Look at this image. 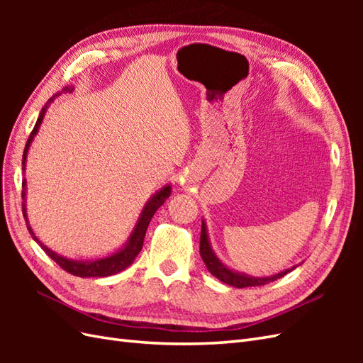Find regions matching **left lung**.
Masks as SVG:
<instances>
[{"label": "left lung", "mask_w": 363, "mask_h": 363, "mask_svg": "<svg viewBox=\"0 0 363 363\" xmlns=\"http://www.w3.org/2000/svg\"><path fill=\"white\" fill-rule=\"evenodd\" d=\"M200 255L203 262L206 263V267L208 269V272L215 276L218 280H221L223 283L230 284V286H235V288H250V286H263V284H267L269 281H276L277 279H281L284 274H288L291 269L283 271L280 274H276V276H271V277H262V279H256V277H248L245 274H239L235 272L232 269H228L225 265H223L219 259L213 255V251L208 245V239H207V232H206V224L203 221L201 224V236H200Z\"/></svg>", "instance_id": "obj_1"}]
</instances>
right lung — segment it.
Instances as JSON below:
<instances>
[{"instance_id": "right-lung-1", "label": "right lung", "mask_w": 363, "mask_h": 363, "mask_svg": "<svg viewBox=\"0 0 363 363\" xmlns=\"http://www.w3.org/2000/svg\"><path fill=\"white\" fill-rule=\"evenodd\" d=\"M65 91H69L71 92L72 89H69V87H68V89H65ZM51 101H52V98L45 104V107L42 108L40 115H39V118L36 121V125H35V128L31 130L30 138H28L27 144H26L24 155H23V164H24V167H26V157H27L28 147L31 144L33 138H35V135L38 133V128H39V125L42 123L43 115H45L47 107H48V104ZM169 194H171V186H164V188L160 192H157L155 196H152V199L145 204L144 211H142V213H140V216L138 219V224H136V227L133 230V233H131L127 245L124 248H121L118 252H115V255L108 256V257H104V259L82 262V260H71V259H67V257H62V256L57 255V252L51 251L48 247H45L42 242H39V239L35 236V233H33V230H31V227L28 224H27V228H28V232L31 233L33 239H35L36 242L42 247V250L45 251L47 255L54 262H56L62 269L72 274V276H77V277H107V276H113V274L125 269L127 267L131 265V263H133L135 257L139 255V251L142 250V245H144V238H145L147 228H148V224L151 221L152 215L156 213L157 208L164 203V200L168 199ZM24 196H26V180L23 182V199H24ZM23 213H24V216H27L24 204H23Z\"/></svg>"}]
</instances>
